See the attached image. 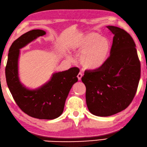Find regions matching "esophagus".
I'll return each mask as SVG.
<instances>
[{"mask_svg": "<svg viewBox=\"0 0 147 147\" xmlns=\"http://www.w3.org/2000/svg\"><path fill=\"white\" fill-rule=\"evenodd\" d=\"M82 74L80 72L79 73V74L77 75V78H78V80H80L81 79H82Z\"/></svg>", "mask_w": 147, "mask_h": 147, "instance_id": "1", "label": "esophagus"}]
</instances>
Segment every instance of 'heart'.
I'll return each instance as SVG.
<instances>
[{
	"instance_id": "1",
	"label": "heart",
	"mask_w": 147,
	"mask_h": 147,
	"mask_svg": "<svg viewBox=\"0 0 147 147\" xmlns=\"http://www.w3.org/2000/svg\"><path fill=\"white\" fill-rule=\"evenodd\" d=\"M111 45L107 38L95 32H89L78 37L72 49L79 53V61L85 69L96 70L106 63Z\"/></svg>"
}]
</instances>
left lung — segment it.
I'll list each match as a JSON object with an SVG mask.
<instances>
[{
	"mask_svg": "<svg viewBox=\"0 0 147 147\" xmlns=\"http://www.w3.org/2000/svg\"><path fill=\"white\" fill-rule=\"evenodd\" d=\"M107 28L114 35L110 56L100 68L86 70L82 77L88 109L92 115L102 117L115 115L131 104L141 73L132 37L118 27Z\"/></svg>",
	"mask_w": 147,
	"mask_h": 147,
	"instance_id": "8db88e82",
	"label": "left lung"
}]
</instances>
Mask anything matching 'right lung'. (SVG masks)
<instances>
[{
  "instance_id": "add662e5",
  "label": "right lung",
  "mask_w": 147,
  "mask_h": 147,
  "mask_svg": "<svg viewBox=\"0 0 147 147\" xmlns=\"http://www.w3.org/2000/svg\"><path fill=\"white\" fill-rule=\"evenodd\" d=\"M46 34L41 29H33L26 32L15 40L10 47L5 67L7 86L15 102L22 111L32 118L53 119L62 114L67 97L73 85L78 81L77 67L55 73L51 80L43 86L30 90L22 85L18 76L19 49Z\"/></svg>"
}]
</instances>
